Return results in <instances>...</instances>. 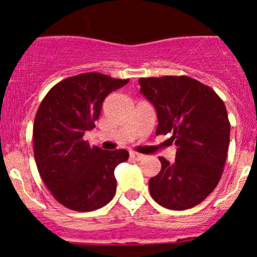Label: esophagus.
Instances as JSON below:
<instances>
[{
  "label": "esophagus",
  "instance_id": "esophagus-1",
  "mask_svg": "<svg viewBox=\"0 0 257 257\" xmlns=\"http://www.w3.org/2000/svg\"><path fill=\"white\" fill-rule=\"evenodd\" d=\"M131 157L137 159V161H143V159L145 158V156L141 155V153H138V152H131Z\"/></svg>",
  "mask_w": 257,
  "mask_h": 257
}]
</instances>
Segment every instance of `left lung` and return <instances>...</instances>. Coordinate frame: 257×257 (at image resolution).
I'll return each instance as SVG.
<instances>
[{
  "instance_id": "8db88e82",
  "label": "left lung",
  "mask_w": 257,
  "mask_h": 257,
  "mask_svg": "<svg viewBox=\"0 0 257 257\" xmlns=\"http://www.w3.org/2000/svg\"><path fill=\"white\" fill-rule=\"evenodd\" d=\"M139 84L157 111L156 134H170L178 147L173 163L159 157L161 172L150 179V193L167 209L193 208L222 175L231 131L226 106L214 89L188 76L145 77Z\"/></svg>"
}]
</instances>
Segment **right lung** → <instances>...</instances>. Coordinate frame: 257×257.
Returning a JSON list of instances; mask_svg holds the SVG:
<instances>
[{
  "label": "right lung",
  "mask_w": 257,
  "mask_h": 257,
  "mask_svg": "<svg viewBox=\"0 0 257 257\" xmlns=\"http://www.w3.org/2000/svg\"><path fill=\"white\" fill-rule=\"evenodd\" d=\"M128 82L81 73L55 84L38 107L32 135L38 173L53 197L71 210H96L116 193L113 170L128 151L90 147L83 135L95 126L106 96Z\"/></svg>",
  "instance_id": "1"
}]
</instances>
